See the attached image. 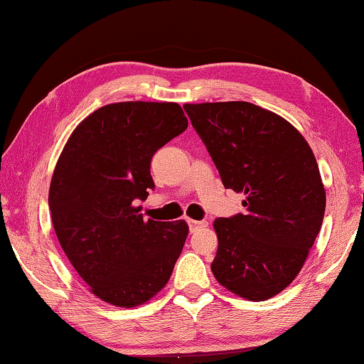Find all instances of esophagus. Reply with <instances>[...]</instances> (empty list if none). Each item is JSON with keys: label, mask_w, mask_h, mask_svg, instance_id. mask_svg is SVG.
I'll list each match as a JSON object with an SVG mask.
<instances>
[{"label": "esophagus", "mask_w": 364, "mask_h": 364, "mask_svg": "<svg viewBox=\"0 0 364 364\" xmlns=\"http://www.w3.org/2000/svg\"><path fill=\"white\" fill-rule=\"evenodd\" d=\"M188 225H189V230H196L199 227H205L208 225V222L205 220H193V219H188Z\"/></svg>", "instance_id": "obj_1"}]
</instances>
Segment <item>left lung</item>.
<instances>
[{
	"mask_svg": "<svg viewBox=\"0 0 364 364\" xmlns=\"http://www.w3.org/2000/svg\"><path fill=\"white\" fill-rule=\"evenodd\" d=\"M227 189L245 214L219 217L210 269L237 296L267 301L289 286L318 235L325 189L306 139L278 114L245 101L184 105Z\"/></svg>",
	"mask_w": 364,
	"mask_h": 364,
	"instance_id": "obj_1",
	"label": "left lung"
}]
</instances>
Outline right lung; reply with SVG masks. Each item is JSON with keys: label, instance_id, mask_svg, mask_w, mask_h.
<instances>
[{"label": "right lung", "instance_id": "obj_1", "mask_svg": "<svg viewBox=\"0 0 364 364\" xmlns=\"http://www.w3.org/2000/svg\"><path fill=\"white\" fill-rule=\"evenodd\" d=\"M186 127L176 102H116L90 114L65 145L48 191L52 224L101 301L140 306L170 279L188 224L145 220L135 203L155 188L151 156Z\"/></svg>", "mask_w": 364, "mask_h": 364}]
</instances>
